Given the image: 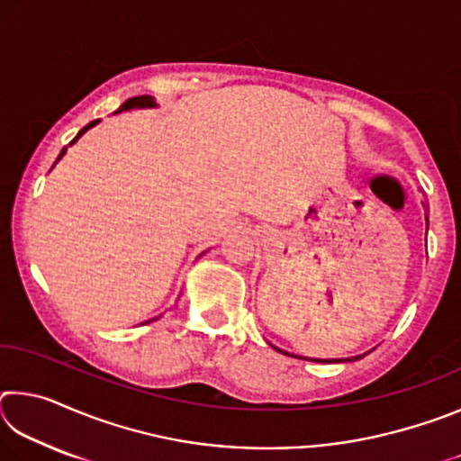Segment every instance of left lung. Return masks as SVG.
<instances>
[{
    "label": "left lung",
    "mask_w": 461,
    "mask_h": 461,
    "mask_svg": "<svg viewBox=\"0 0 461 461\" xmlns=\"http://www.w3.org/2000/svg\"><path fill=\"white\" fill-rule=\"evenodd\" d=\"M427 228H429V221H427ZM276 352H280V354H286V352H283V349H278V348H275ZM370 354V352H368ZM286 356H293V354H286ZM366 354H362V356H354V357H341V360H319V357H303V356H293V357H301V360H311V362H325V364H333V362H356V360H360V357H364Z\"/></svg>",
    "instance_id": "left-lung-1"
}]
</instances>
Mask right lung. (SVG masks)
Segmentation results:
<instances>
[{"label":"right lung","instance_id":"obj_1","mask_svg":"<svg viewBox=\"0 0 461 461\" xmlns=\"http://www.w3.org/2000/svg\"><path fill=\"white\" fill-rule=\"evenodd\" d=\"M136 107H156V104H154V97H150V95H140V97H131V99H128L126 104H123V105L118 109V112H128V109H136ZM95 123H97V120H95V122H91L89 126H85V128L79 131V134H77V138L73 140L71 144H75L77 140H79V138H81V136L85 134V131H87L89 128L95 126ZM65 152H67V148H62V152H60V156H59V160L62 158V154H65ZM152 321H154V319H152Z\"/></svg>","mask_w":461,"mask_h":461}]
</instances>
